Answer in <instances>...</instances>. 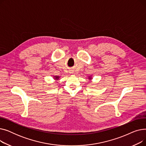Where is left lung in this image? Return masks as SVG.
Masks as SVG:
<instances>
[{
    "mask_svg": "<svg viewBox=\"0 0 146 146\" xmlns=\"http://www.w3.org/2000/svg\"><path fill=\"white\" fill-rule=\"evenodd\" d=\"M89 80H91L92 79V77H91V76H89V78H88Z\"/></svg>",
    "mask_w": 146,
    "mask_h": 146,
    "instance_id": "8db88e82",
    "label": "left lung"
}]
</instances>
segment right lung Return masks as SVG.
<instances>
[{"mask_svg":"<svg viewBox=\"0 0 146 146\" xmlns=\"http://www.w3.org/2000/svg\"><path fill=\"white\" fill-rule=\"evenodd\" d=\"M53 78H54V79L55 80H58L59 79V78H60V77H59V76H54V77Z\"/></svg>","mask_w":146,"mask_h":146,"instance_id":"right-lung-1","label":"right lung"}]
</instances>
